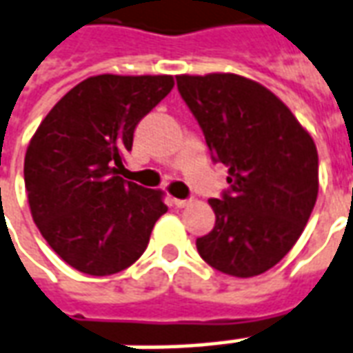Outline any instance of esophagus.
<instances>
[{
	"mask_svg": "<svg viewBox=\"0 0 353 353\" xmlns=\"http://www.w3.org/2000/svg\"><path fill=\"white\" fill-rule=\"evenodd\" d=\"M174 204H176L177 208H185V206H189L191 204V201H187V199H174Z\"/></svg>",
	"mask_w": 353,
	"mask_h": 353,
	"instance_id": "esophagus-1",
	"label": "esophagus"
}]
</instances>
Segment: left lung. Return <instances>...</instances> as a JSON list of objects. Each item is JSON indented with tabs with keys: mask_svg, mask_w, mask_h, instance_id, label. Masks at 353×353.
<instances>
[{
	"mask_svg": "<svg viewBox=\"0 0 353 353\" xmlns=\"http://www.w3.org/2000/svg\"><path fill=\"white\" fill-rule=\"evenodd\" d=\"M176 80L212 159L229 168V191L208 201L216 225L196 239V250L225 275H260L296 245L314 210V139L275 93L245 76L181 74Z\"/></svg>",
	"mask_w": 353,
	"mask_h": 353,
	"instance_id": "8db88e82",
	"label": "left lung"
}]
</instances>
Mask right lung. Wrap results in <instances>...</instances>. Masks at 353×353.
Here are the masks:
<instances>
[{"label":"right lung","instance_id":"right-lung-1","mask_svg":"<svg viewBox=\"0 0 353 353\" xmlns=\"http://www.w3.org/2000/svg\"><path fill=\"white\" fill-rule=\"evenodd\" d=\"M174 76L99 74L66 93L32 135L24 185L39 233L74 270L103 277L130 268L166 214L164 193L125 181L134 130Z\"/></svg>","mask_w":353,"mask_h":353}]
</instances>
